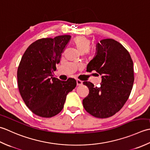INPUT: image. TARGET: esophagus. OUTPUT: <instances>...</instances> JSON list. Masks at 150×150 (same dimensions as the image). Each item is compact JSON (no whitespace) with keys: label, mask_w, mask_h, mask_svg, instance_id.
<instances>
[{"label":"esophagus","mask_w":150,"mask_h":150,"mask_svg":"<svg viewBox=\"0 0 150 150\" xmlns=\"http://www.w3.org/2000/svg\"><path fill=\"white\" fill-rule=\"evenodd\" d=\"M76 83H77V85H81L83 84V81L79 80V79H77V80H76Z\"/></svg>","instance_id":"34e87169"}]
</instances>
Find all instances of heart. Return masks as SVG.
Wrapping results in <instances>:
<instances>
[{"label":"heart","mask_w":150,"mask_h":150,"mask_svg":"<svg viewBox=\"0 0 150 150\" xmlns=\"http://www.w3.org/2000/svg\"><path fill=\"white\" fill-rule=\"evenodd\" d=\"M72 43L74 45L76 49L80 54L88 53L90 54L89 48L91 45V42L89 39L83 35L77 36L73 39Z\"/></svg>","instance_id":"heart-1"}]
</instances>
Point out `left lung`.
<instances>
[{"mask_svg": "<svg viewBox=\"0 0 150 150\" xmlns=\"http://www.w3.org/2000/svg\"><path fill=\"white\" fill-rule=\"evenodd\" d=\"M96 49L87 71H95L102 76V82L100 87L83 82L89 93L83 105L93 117L105 118L120 111L129 98L134 82L133 63L128 51L114 39H102Z\"/></svg>", "mask_w": 150, "mask_h": 150, "instance_id": "left-lung-1", "label": "left lung"}]
</instances>
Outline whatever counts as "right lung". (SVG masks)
<instances>
[{
	"instance_id": "obj_1",
	"label": "right lung",
	"mask_w": 150,
	"mask_h": 150,
	"mask_svg": "<svg viewBox=\"0 0 150 150\" xmlns=\"http://www.w3.org/2000/svg\"><path fill=\"white\" fill-rule=\"evenodd\" d=\"M71 36L42 38L26 50L18 67L19 93L33 113L50 118L63 109L67 94L76 86L74 78L62 81L52 77Z\"/></svg>"
}]
</instances>
